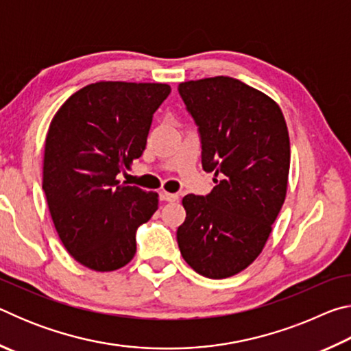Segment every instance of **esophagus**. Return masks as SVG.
Here are the masks:
<instances>
[{"label":"esophagus","mask_w":351,"mask_h":351,"mask_svg":"<svg viewBox=\"0 0 351 351\" xmlns=\"http://www.w3.org/2000/svg\"><path fill=\"white\" fill-rule=\"evenodd\" d=\"M159 198H161L162 201H176L178 198V193H169V192H165V190H162L161 193H159Z\"/></svg>","instance_id":"esophagus-1"}]
</instances>
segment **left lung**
<instances>
[{
	"label": "left lung",
	"instance_id": "obj_1",
	"mask_svg": "<svg viewBox=\"0 0 351 351\" xmlns=\"http://www.w3.org/2000/svg\"><path fill=\"white\" fill-rule=\"evenodd\" d=\"M198 127L201 162L215 171L206 197L186 195L176 230L182 258L207 278H226L258 257L287 197L289 136L280 106L232 77L178 86Z\"/></svg>",
	"mask_w": 351,
	"mask_h": 351
}]
</instances>
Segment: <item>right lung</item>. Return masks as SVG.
<instances>
[{"label":"right lung","mask_w":351,"mask_h":351,"mask_svg":"<svg viewBox=\"0 0 351 351\" xmlns=\"http://www.w3.org/2000/svg\"><path fill=\"white\" fill-rule=\"evenodd\" d=\"M165 83L97 82L74 93L46 136L43 190L63 246L80 265L108 272L136 254V230L158 209V193L116 176L145 150Z\"/></svg>","instance_id":"right-lung-1"}]
</instances>
